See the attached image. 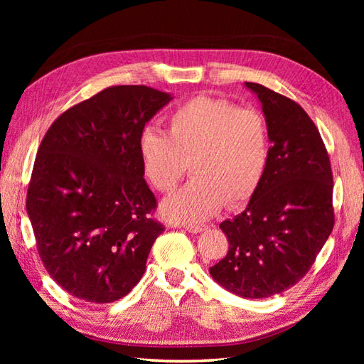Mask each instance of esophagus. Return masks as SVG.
I'll return each instance as SVG.
<instances>
[{"instance_id": "obj_1", "label": "esophagus", "mask_w": 364, "mask_h": 364, "mask_svg": "<svg viewBox=\"0 0 364 364\" xmlns=\"http://www.w3.org/2000/svg\"><path fill=\"white\" fill-rule=\"evenodd\" d=\"M184 230L189 231V233H200V231H205L208 227L206 225H198V223H186L183 225Z\"/></svg>"}]
</instances>
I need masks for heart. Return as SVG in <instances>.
<instances>
[{
    "label": "heart",
    "mask_w": 364,
    "mask_h": 364,
    "mask_svg": "<svg viewBox=\"0 0 364 364\" xmlns=\"http://www.w3.org/2000/svg\"><path fill=\"white\" fill-rule=\"evenodd\" d=\"M146 180L172 192L186 175L194 178L162 203V214L176 222H200L255 196L269 162V133L262 115L225 98L198 95L167 119V134L146 128L139 137Z\"/></svg>",
    "instance_id": "1"
}]
</instances>
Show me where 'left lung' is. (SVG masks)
<instances>
[{"label":"left lung","mask_w":364,"mask_h":364,"mask_svg":"<svg viewBox=\"0 0 364 364\" xmlns=\"http://www.w3.org/2000/svg\"><path fill=\"white\" fill-rule=\"evenodd\" d=\"M269 162L249 206L220 223L228 252L210 272L230 292L266 299L300 282L335 225L333 175L319 129L294 100L257 82Z\"/></svg>","instance_id":"8db88e82"}]
</instances>
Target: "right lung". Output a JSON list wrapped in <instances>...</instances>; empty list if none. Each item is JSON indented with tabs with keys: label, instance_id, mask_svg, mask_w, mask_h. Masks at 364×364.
<instances>
[{
	"label": "right lung",
	"instance_id": "right-lung-1",
	"mask_svg": "<svg viewBox=\"0 0 364 364\" xmlns=\"http://www.w3.org/2000/svg\"><path fill=\"white\" fill-rule=\"evenodd\" d=\"M172 97L111 86L53 122L37 150L26 211L46 272L70 296L111 304L145 272L164 225L144 178L139 137Z\"/></svg>",
	"mask_w": 364,
	"mask_h": 364
}]
</instances>
